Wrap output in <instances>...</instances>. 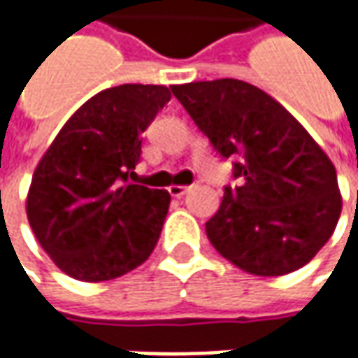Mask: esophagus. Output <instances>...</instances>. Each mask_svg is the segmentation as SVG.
Returning a JSON list of instances; mask_svg holds the SVG:
<instances>
[{
    "mask_svg": "<svg viewBox=\"0 0 358 358\" xmlns=\"http://www.w3.org/2000/svg\"><path fill=\"white\" fill-rule=\"evenodd\" d=\"M191 187H185V185H173L169 187V193H171L173 197H177V199H181L183 195H187V191H189Z\"/></svg>",
    "mask_w": 358,
    "mask_h": 358,
    "instance_id": "esophagus-1",
    "label": "esophagus"
}]
</instances>
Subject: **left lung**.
Returning <instances> with one entry per match:
<instances>
[{"label": "left lung", "mask_w": 358, "mask_h": 358, "mask_svg": "<svg viewBox=\"0 0 358 358\" xmlns=\"http://www.w3.org/2000/svg\"><path fill=\"white\" fill-rule=\"evenodd\" d=\"M173 95L223 159L237 185H225L205 223L233 265L279 277L307 265L331 239L341 215L337 171L281 103L239 79L173 85Z\"/></svg>", "instance_id": "left-lung-1"}]
</instances>
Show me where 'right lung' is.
Masks as SVG:
<instances>
[{
  "instance_id": "1",
  "label": "right lung",
  "mask_w": 358,
  "mask_h": 358,
  "mask_svg": "<svg viewBox=\"0 0 358 358\" xmlns=\"http://www.w3.org/2000/svg\"><path fill=\"white\" fill-rule=\"evenodd\" d=\"M163 85L125 83L83 103L39 161L27 219L53 263L77 281H109L149 259L169 193L129 183L141 133L169 103Z\"/></svg>"
}]
</instances>
